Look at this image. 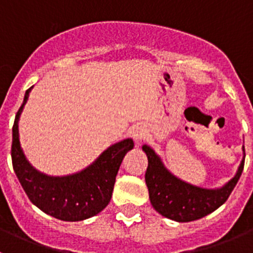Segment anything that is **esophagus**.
I'll list each match as a JSON object with an SVG mask.
<instances>
[{
    "instance_id": "esophagus-1",
    "label": "esophagus",
    "mask_w": 253,
    "mask_h": 253,
    "mask_svg": "<svg viewBox=\"0 0 253 253\" xmlns=\"http://www.w3.org/2000/svg\"><path fill=\"white\" fill-rule=\"evenodd\" d=\"M131 134H133V139L135 140V143H140L144 139V130L140 126H135L133 131H131Z\"/></svg>"
}]
</instances>
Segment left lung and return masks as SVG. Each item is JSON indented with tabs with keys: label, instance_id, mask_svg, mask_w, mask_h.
Wrapping results in <instances>:
<instances>
[{
	"label": "left lung",
	"instance_id": "8db88e82",
	"mask_svg": "<svg viewBox=\"0 0 253 253\" xmlns=\"http://www.w3.org/2000/svg\"><path fill=\"white\" fill-rule=\"evenodd\" d=\"M142 148L148 157L146 184L152 207L161 215L181 223L203 218L224 204L240 180L245 166L243 158L236 176L220 189H203L175 177L163 166L161 158L151 147L143 146Z\"/></svg>",
	"mask_w": 253,
	"mask_h": 253
}]
</instances>
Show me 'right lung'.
<instances>
[{
  "instance_id": "right-lung-1",
  "label": "right lung",
  "mask_w": 253,
  "mask_h": 253,
  "mask_svg": "<svg viewBox=\"0 0 253 253\" xmlns=\"http://www.w3.org/2000/svg\"><path fill=\"white\" fill-rule=\"evenodd\" d=\"M33 87L25 97L12 126L13 171L30 202L44 213L66 222H78L99 214L110 203L115 177L126 152L133 149L131 139L109 147L95 162L75 175L53 177L40 173L31 166L22 152L19 139V119Z\"/></svg>"
}]
</instances>
